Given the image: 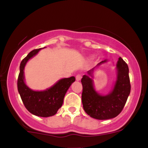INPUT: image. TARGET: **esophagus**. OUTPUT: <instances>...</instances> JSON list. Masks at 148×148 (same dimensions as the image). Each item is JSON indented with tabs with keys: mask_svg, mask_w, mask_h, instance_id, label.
<instances>
[{
	"mask_svg": "<svg viewBox=\"0 0 148 148\" xmlns=\"http://www.w3.org/2000/svg\"><path fill=\"white\" fill-rule=\"evenodd\" d=\"M81 77H82V76H81V74H77V75L76 76V81H79L81 79Z\"/></svg>",
	"mask_w": 148,
	"mask_h": 148,
	"instance_id": "34e87169",
	"label": "esophagus"
}]
</instances>
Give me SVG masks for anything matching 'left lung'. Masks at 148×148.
Returning <instances> with one entry per match:
<instances>
[{
  "label": "left lung",
  "instance_id": "obj_1",
  "mask_svg": "<svg viewBox=\"0 0 148 148\" xmlns=\"http://www.w3.org/2000/svg\"><path fill=\"white\" fill-rule=\"evenodd\" d=\"M101 61L97 66L106 62ZM95 67L89 70L87 75L81 79L83 86V107L88 115L97 120H108L118 116L123 111L130 95L131 84L129 76L128 65L122 58H119L117 63V80L111 93L105 96L100 95L93 87L92 76Z\"/></svg>",
  "mask_w": 148,
  "mask_h": 148
}]
</instances>
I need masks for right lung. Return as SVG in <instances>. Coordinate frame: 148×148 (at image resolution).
Here are the masks:
<instances>
[{"instance_id":"add662e5","label":"right lung","mask_w":148,"mask_h":148,"mask_svg":"<svg viewBox=\"0 0 148 148\" xmlns=\"http://www.w3.org/2000/svg\"><path fill=\"white\" fill-rule=\"evenodd\" d=\"M40 49H34L22 60L17 80V88L26 109L32 114L47 118L55 115L62 106L64 97L72 83L75 81V77L71 76L59 80L51 88L44 91H34L30 89L25 84L23 69L28 60L35 56Z\"/></svg>"}]
</instances>
